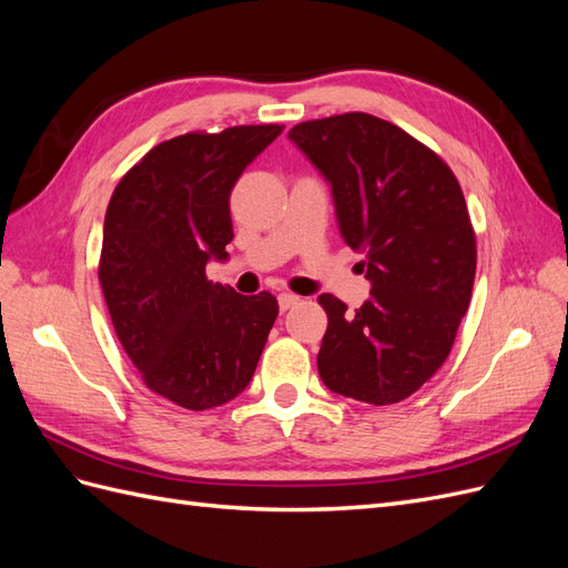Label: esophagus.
<instances>
[{
    "mask_svg": "<svg viewBox=\"0 0 568 568\" xmlns=\"http://www.w3.org/2000/svg\"><path fill=\"white\" fill-rule=\"evenodd\" d=\"M298 296L296 294H288V291H284V294H280V307L282 311H288V307H294V305H298Z\"/></svg>",
    "mask_w": 568,
    "mask_h": 568,
    "instance_id": "34e87169",
    "label": "esophagus"
}]
</instances>
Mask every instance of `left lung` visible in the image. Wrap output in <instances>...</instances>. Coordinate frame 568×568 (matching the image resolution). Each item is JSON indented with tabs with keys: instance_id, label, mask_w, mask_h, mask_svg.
<instances>
[{
	"instance_id": "obj_1",
	"label": "left lung",
	"mask_w": 568,
	"mask_h": 568,
	"mask_svg": "<svg viewBox=\"0 0 568 568\" xmlns=\"http://www.w3.org/2000/svg\"><path fill=\"white\" fill-rule=\"evenodd\" d=\"M329 180L346 244L372 294L355 313L322 294L317 369L326 388L369 405L419 390L448 359L476 274V234L462 186L434 149L369 113L288 130Z\"/></svg>"
}]
</instances>
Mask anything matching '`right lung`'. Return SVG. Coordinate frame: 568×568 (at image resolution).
<instances>
[{
  "mask_svg": "<svg viewBox=\"0 0 568 568\" xmlns=\"http://www.w3.org/2000/svg\"><path fill=\"white\" fill-rule=\"evenodd\" d=\"M284 125L186 132L120 178L104 220L99 284L142 382L186 409L234 400L280 315L270 291L242 296L205 277L234 239L230 194Z\"/></svg>",
  "mask_w": 568,
  "mask_h": 568,
  "instance_id": "right-lung-1",
  "label": "right lung"
}]
</instances>
